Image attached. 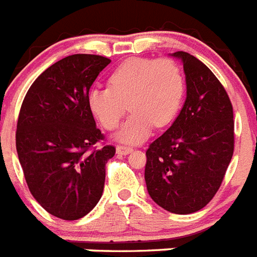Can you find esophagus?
Returning a JSON list of instances; mask_svg holds the SVG:
<instances>
[{
  "label": "esophagus",
  "mask_w": 257,
  "mask_h": 257,
  "mask_svg": "<svg viewBox=\"0 0 257 257\" xmlns=\"http://www.w3.org/2000/svg\"><path fill=\"white\" fill-rule=\"evenodd\" d=\"M133 151V147H129L125 145H117L116 146V154L119 155H128L129 152Z\"/></svg>",
  "instance_id": "esophagus-1"
}]
</instances>
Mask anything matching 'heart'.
Segmentation results:
<instances>
[{
  "label": "heart",
  "mask_w": 257,
  "mask_h": 257,
  "mask_svg": "<svg viewBox=\"0 0 257 257\" xmlns=\"http://www.w3.org/2000/svg\"><path fill=\"white\" fill-rule=\"evenodd\" d=\"M184 79L173 60L133 57L120 64L108 78V85L88 92V106L106 129H114L126 111L133 112L116 133L121 142L140 143L154 125H168L182 103Z\"/></svg>",
  "instance_id": "obj_1"
}]
</instances>
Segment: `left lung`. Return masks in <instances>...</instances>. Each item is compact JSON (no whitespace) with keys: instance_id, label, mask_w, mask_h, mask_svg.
I'll return each mask as SVG.
<instances>
[{"instance_id":"1","label":"left lung","mask_w":257,"mask_h":257,"mask_svg":"<svg viewBox=\"0 0 257 257\" xmlns=\"http://www.w3.org/2000/svg\"><path fill=\"white\" fill-rule=\"evenodd\" d=\"M187 98L172 126L146 151L145 180L152 200L174 214L205 207L218 192L234 150L233 107L214 73L178 51Z\"/></svg>"}]
</instances>
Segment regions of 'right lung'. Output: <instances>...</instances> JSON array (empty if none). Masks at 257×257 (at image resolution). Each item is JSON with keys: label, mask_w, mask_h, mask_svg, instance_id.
<instances>
[{"label": "right lung", "mask_w": 257, "mask_h": 257, "mask_svg": "<svg viewBox=\"0 0 257 257\" xmlns=\"http://www.w3.org/2000/svg\"><path fill=\"white\" fill-rule=\"evenodd\" d=\"M111 62L77 54L55 62L31 85L16 126V151L28 188L51 215L78 220L100 201L114 146L96 147L103 134L88 92Z\"/></svg>", "instance_id": "add662e5"}]
</instances>
